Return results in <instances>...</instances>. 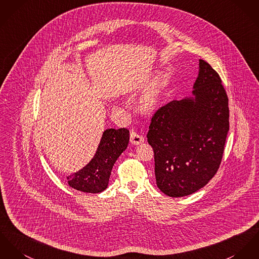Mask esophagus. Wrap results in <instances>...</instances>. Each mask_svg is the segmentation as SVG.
Masks as SVG:
<instances>
[{"label": "esophagus", "instance_id": "34e87169", "mask_svg": "<svg viewBox=\"0 0 259 259\" xmlns=\"http://www.w3.org/2000/svg\"><path fill=\"white\" fill-rule=\"evenodd\" d=\"M130 141H131V143L134 144V145H140V144L144 143L145 138H144L141 134H139V133L131 132V134H130Z\"/></svg>", "mask_w": 259, "mask_h": 259}]
</instances>
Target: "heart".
<instances>
[{"instance_id": "b5f03b06", "label": "heart", "mask_w": 259, "mask_h": 259, "mask_svg": "<svg viewBox=\"0 0 259 259\" xmlns=\"http://www.w3.org/2000/svg\"><path fill=\"white\" fill-rule=\"evenodd\" d=\"M163 77L162 75H159L156 79L153 80L147 92L144 94L141 100V106L145 111L154 110L159 101V93L162 87Z\"/></svg>"}]
</instances>
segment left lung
Instances as JSON below:
<instances>
[{"label":"left lung","instance_id":"8db88e82","mask_svg":"<svg viewBox=\"0 0 259 259\" xmlns=\"http://www.w3.org/2000/svg\"><path fill=\"white\" fill-rule=\"evenodd\" d=\"M218 73L199 59L192 96L172 100L152 118L147 138L157 185L169 197L190 195L216 175L229 131L228 97Z\"/></svg>","mask_w":259,"mask_h":259}]
</instances>
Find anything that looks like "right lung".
Listing matches in <instances>:
<instances>
[{"label":"right lung","instance_id":"right-lung-1","mask_svg":"<svg viewBox=\"0 0 259 259\" xmlns=\"http://www.w3.org/2000/svg\"><path fill=\"white\" fill-rule=\"evenodd\" d=\"M128 144V129L109 128L104 130L93 159L80 170L67 177L68 184L85 193H100L105 190L112 167Z\"/></svg>","mask_w":259,"mask_h":259}]
</instances>
